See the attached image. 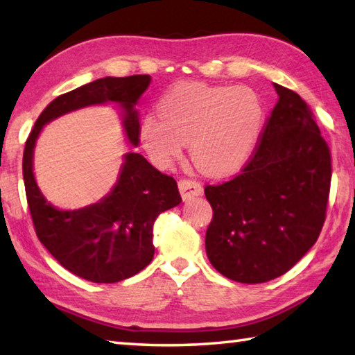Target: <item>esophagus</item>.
I'll use <instances>...</instances> for the list:
<instances>
[{
	"label": "esophagus",
	"instance_id": "34e87169",
	"mask_svg": "<svg viewBox=\"0 0 355 355\" xmlns=\"http://www.w3.org/2000/svg\"><path fill=\"white\" fill-rule=\"evenodd\" d=\"M178 188H180V192H182V197L184 200H189V199H192V197L203 194L202 184L199 182H196V180L182 178L178 182Z\"/></svg>",
	"mask_w": 355,
	"mask_h": 355
}]
</instances>
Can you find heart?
I'll return each instance as SVG.
<instances>
[{"instance_id": "b5f03b06", "label": "heart", "mask_w": 355, "mask_h": 355, "mask_svg": "<svg viewBox=\"0 0 355 355\" xmlns=\"http://www.w3.org/2000/svg\"><path fill=\"white\" fill-rule=\"evenodd\" d=\"M159 117L141 122V142L161 167L180 158L189 142L191 158L208 175H225L241 167L261 135L264 111L250 87L180 83L158 105Z\"/></svg>"}]
</instances>
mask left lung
I'll use <instances>...</instances> for the list:
<instances>
[{
	"label": "left lung",
	"mask_w": 355,
	"mask_h": 355,
	"mask_svg": "<svg viewBox=\"0 0 355 355\" xmlns=\"http://www.w3.org/2000/svg\"><path fill=\"white\" fill-rule=\"evenodd\" d=\"M279 101L241 172L207 184L213 208L205 248L227 279L263 284L296 264L326 220L332 161L313 112L299 95L274 84Z\"/></svg>",
	"instance_id": "left-lung-1"
}]
</instances>
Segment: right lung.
<instances>
[{
    "mask_svg": "<svg viewBox=\"0 0 355 355\" xmlns=\"http://www.w3.org/2000/svg\"><path fill=\"white\" fill-rule=\"evenodd\" d=\"M148 75L101 78L62 94L48 105L29 133L23 152V180L35 235L65 269L94 284L133 277L152 261L153 224L182 202L177 182L139 153L125 156L116 188L103 200L76 211H59L35 184L33 150L42 127L78 107L117 101L127 110L123 127L131 144L139 142V119L133 105L146 92Z\"/></svg>",
    "mask_w": 355,
    "mask_h": 355,
    "instance_id": "right-lung-1",
    "label": "right lung"
}]
</instances>
